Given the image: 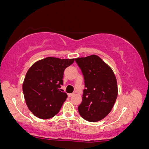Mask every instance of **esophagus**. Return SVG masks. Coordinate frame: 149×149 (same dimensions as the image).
Here are the masks:
<instances>
[{
    "label": "esophagus",
    "instance_id": "esophagus-1",
    "mask_svg": "<svg viewBox=\"0 0 149 149\" xmlns=\"http://www.w3.org/2000/svg\"><path fill=\"white\" fill-rule=\"evenodd\" d=\"M73 95H74V94H68V97H71V96H72Z\"/></svg>",
    "mask_w": 149,
    "mask_h": 149
}]
</instances>
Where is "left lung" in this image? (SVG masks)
I'll use <instances>...</instances> for the list:
<instances>
[{"label":"left lung","instance_id":"8db88e82","mask_svg":"<svg viewBox=\"0 0 149 149\" xmlns=\"http://www.w3.org/2000/svg\"><path fill=\"white\" fill-rule=\"evenodd\" d=\"M84 75L85 88L78 112L89 122H97L109 114L118 96L117 81L111 69L100 57L92 55L75 59Z\"/></svg>","mask_w":149,"mask_h":149}]
</instances>
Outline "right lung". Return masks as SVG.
I'll list each match as a JSON object with an SVG mask.
<instances>
[{"mask_svg": "<svg viewBox=\"0 0 149 149\" xmlns=\"http://www.w3.org/2000/svg\"><path fill=\"white\" fill-rule=\"evenodd\" d=\"M74 61V59L48 57L29 69L23 91L26 105L35 116L48 119L59 112L68 97L60 89L64 70Z\"/></svg>", "mask_w": 149, "mask_h": 149, "instance_id": "add662e5", "label": "right lung"}]
</instances>
